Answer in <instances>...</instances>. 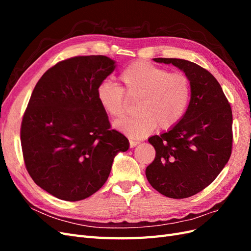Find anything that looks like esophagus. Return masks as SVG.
Instances as JSON below:
<instances>
[{
	"instance_id": "obj_1",
	"label": "esophagus",
	"mask_w": 251,
	"mask_h": 251,
	"mask_svg": "<svg viewBox=\"0 0 251 251\" xmlns=\"http://www.w3.org/2000/svg\"><path fill=\"white\" fill-rule=\"evenodd\" d=\"M140 142L139 141H137V140H130V148H134V147H136L137 146V144H139Z\"/></svg>"
}]
</instances>
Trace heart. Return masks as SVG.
I'll return each mask as SVG.
<instances>
[{"label": "heart", "instance_id": "heart-1", "mask_svg": "<svg viewBox=\"0 0 251 251\" xmlns=\"http://www.w3.org/2000/svg\"><path fill=\"white\" fill-rule=\"evenodd\" d=\"M121 88L103 80L96 90L98 103L113 118L123 117L126 100H138V117L114 123V127L133 139H141L159 126L169 130L184 117L191 100V82L182 72H169L153 64L135 62L120 73Z\"/></svg>", "mask_w": 251, "mask_h": 251}]
</instances>
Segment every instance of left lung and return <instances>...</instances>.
Returning <instances> with one entry per match:
<instances>
[{"instance_id":"1","label":"left lung","mask_w":251,"mask_h":251,"mask_svg":"<svg viewBox=\"0 0 251 251\" xmlns=\"http://www.w3.org/2000/svg\"><path fill=\"white\" fill-rule=\"evenodd\" d=\"M153 59L184 72L191 82V100L178 125L149 138L156 157L146 175L163 196L188 198L208 186L229 160L231 108L218 80L204 68L180 58Z\"/></svg>"}]
</instances>
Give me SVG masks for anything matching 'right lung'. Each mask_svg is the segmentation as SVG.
Returning a JSON list of instances; mask_svg holds the SVG:
<instances>
[{"mask_svg": "<svg viewBox=\"0 0 251 251\" xmlns=\"http://www.w3.org/2000/svg\"><path fill=\"white\" fill-rule=\"evenodd\" d=\"M104 55L75 56L44 73L30 97L21 126L26 169L55 198L79 201L107 181L113 160L130 144L111 130L96 90L115 70Z\"/></svg>", "mask_w": 251, "mask_h": 251, "instance_id": "1", "label": "right lung"}]
</instances>
